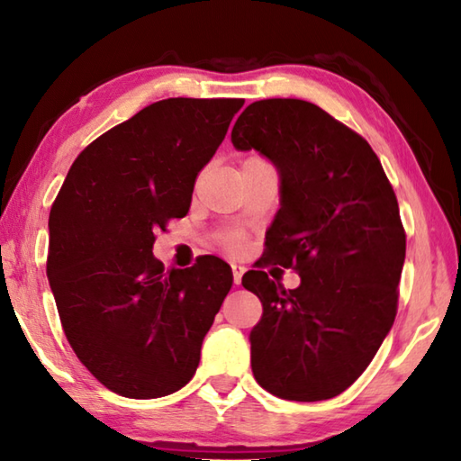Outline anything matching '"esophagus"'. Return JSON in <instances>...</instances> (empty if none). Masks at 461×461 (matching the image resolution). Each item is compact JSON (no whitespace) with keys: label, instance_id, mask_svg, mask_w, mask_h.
Returning <instances> with one entry per match:
<instances>
[{"label":"esophagus","instance_id":"1","mask_svg":"<svg viewBox=\"0 0 461 461\" xmlns=\"http://www.w3.org/2000/svg\"><path fill=\"white\" fill-rule=\"evenodd\" d=\"M246 272V267L238 266V264H231V274H233V284L240 285L241 284V276Z\"/></svg>","mask_w":461,"mask_h":461}]
</instances>
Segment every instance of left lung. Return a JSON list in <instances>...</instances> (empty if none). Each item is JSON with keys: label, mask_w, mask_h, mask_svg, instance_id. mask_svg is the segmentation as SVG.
Returning a JSON list of instances; mask_svg holds the SVG:
<instances>
[{"label": "left lung", "mask_w": 461, "mask_h": 461, "mask_svg": "<svg viewBox=\"0 0 461 461\" xmlns=\"http://www.w3.org/2000/svg\"><path fill=\"white\" fill-rule=\"evenodd\" d=\"M231 143L277 169L264 261L302 277L295 290L259 269L241 277L264 308L249 333L251 372L282 400L336 398L393 326L405 259L398 200L369 143L303 99L248 105Z\"/></svg>", "instance_id": "8db88e82"}]
</instances>
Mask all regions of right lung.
Here are the masks:
<instances>
[{
	"label": "right lung",
	"mask_w": 461,
	"mask_h": 461,
	"mask_svg": "<svg viewBox=\"0 0 461 461\" xmlns=\"http://www.w3.org/2000/svg\"><path fill=\"white\" fill-rule=\"evenodd\" d=\"M241 105L171 97L143 107L79 153L51 205L48 279L63 331L123 398H164L192 380L233 284L220 258L164 269L151 249L156 231L187 213Z\"/></svg>",
	"instance_id": "obj_1"
}]
</instances>
